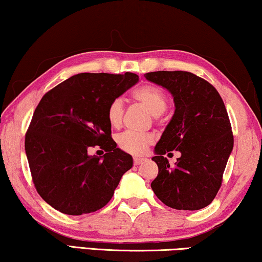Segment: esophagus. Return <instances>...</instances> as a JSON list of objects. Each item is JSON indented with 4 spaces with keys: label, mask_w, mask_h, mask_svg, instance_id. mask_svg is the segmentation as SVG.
I'll use <instances>...</instances> for the list:
<instances>
[{
    "label": "esophagus",
    "mask_w": 262,
    "mask_h": 262,
    "mask_svg": "<svg viewBox=\"0 0 262 262\" xmlns=\"http://www.w3.org/2000/svg\"><path fill=\"white\" fill-rule=\"evenodd\" d=\"M144 162H145V158H142V157H135V158H134V164L135 165H140Z\"/></svg>",
    "instance_id": "esophagus-1"
}]
</instances>
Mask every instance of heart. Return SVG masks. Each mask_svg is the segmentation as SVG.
Instances as JSON below:
<instances>
[{
    "label": "heart",
    "instance_id": "heart-1",
    "mask_svg": "<svg viewBox=\"0 0 262 262\" xmlns=\"http://www.w3.org/2000/svg\"><path fill=\"white\" fill-rule=\"evenodd\" d=\"M134 98L142 104L152 116H160L167 107L166 94L156 85H143L134 92ZM124 105L120 98H116L108 104L106 117L112 127H118L122 123ZM154 142V137L148 134L123 132L117 137V144L123 151L132 155H143Z\"/></svg>",
    "mask_w": 262,
    "mask_h": 262
}]
</instances>
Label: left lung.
<instances>
[{"instance_id": "left-lung-1", "label": "left lung", "mask_w": 262, "mask_h": 262, "mask_svg": "<svg viewBox=\"0 0 262 262\" xmlns=\"http://www.w3.org/2000/svg\"><path fill=\"white\" fill-rule=\"evenodd\" d=\"M144 76L170 92L176 107L155 146L152 160L159 171L152 190L168 207L201 210L215 198L234 144L226 107L215 88L191 72ZM173 149L181 157L171 167L163 155Z\"/></svg>"}]
</instances>
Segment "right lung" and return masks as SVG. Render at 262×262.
<instances>
[{
    "instance_id": "add662e5",
    "label": "right lung",
    "mask_w": 262,
    "mask_h": 262,
    "mask_svg": "<svg viewBox=\"0 0 262 262\" xmlns=\"http://www.w3.org/2000/svg\"><path fill=\"white\" fill-rule=\"evenodd\" d=\"M138 80L132 72H84L42 97L24 146L36 190L55 210L80 215L111 200L134 159L111 138L106 110ZM96 144L107 154L90 156L89 148Z\"/></svg>"
}]
</instances>
